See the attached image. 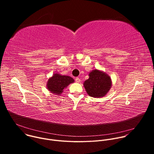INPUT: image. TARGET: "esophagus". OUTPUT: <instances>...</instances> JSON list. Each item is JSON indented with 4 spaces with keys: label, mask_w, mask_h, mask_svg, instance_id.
<instances>
[{
    "label": "esophagus",
    "mask_w": 154,
    "mask_h": 154,
    "mask_svg": "<svg viewBox=\"0 0 154 154\" xmlns=\"http://www.w3.org/2000/svg\"><path fill=\"white\" fill-rule=\"evenodd\" d=\"M75 82H76L77 83H80V82H81V80L80 79V78H79V77H77V78L75 79Z\"/></svg>",
    "instance_id": "obj_1"
}]
</instances>
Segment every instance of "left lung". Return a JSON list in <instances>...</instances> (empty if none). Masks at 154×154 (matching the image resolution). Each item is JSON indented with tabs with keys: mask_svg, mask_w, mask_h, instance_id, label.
<instances>
[{
	"mask_svg": "<svg viewBox=\"0 0 154 154\" xmlns=\"http://www.w3.org/2000/svg\"><path fill=\"white\" fill-rule=\"evenodd\" d=\"M88 75L89 79L83 83L87 94L95 98L106 96L112 88L111 77L105 72L96 69L91 71Z\"/></svg>",
	"mask_w": 154,
	"mask_h": 154,
	"instance_id": "left-lung-1",
	"label": "left lung"
}]
</instances>
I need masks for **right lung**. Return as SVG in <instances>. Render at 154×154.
<instances>
[{"instance_id": "obj_1", "label": "right lung", "mask_w": 154, "mask_h": 154, "mask_svg": "<svg viewBox=\"0 0 154 154\" xmlns=\"http://www.w3.org/2000/svg\"><path fill=\"white\" fill-rule=\"evenodd\" d=\"M74 82V80L70 76L55 73L48 79L46 87L51 93L60 96L63 93L64 89Z\"/></svg>"}]
</instances>
